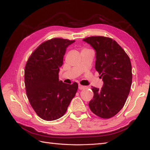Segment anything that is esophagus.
Segmentation results:
<instances>
[{
	"label": "esophagus",
	"instance_id": "1",
	"mask_svg": "<svg viewBox=\"0 0 150 150\" xmlns=\"http://www.w3.org/2000/svg\"><path fill=\"white\" fill-rule=\"evenodd\" d=\"M85 88H86V86H82V85H81V84L79 85V90H84V89H85Z\"/></svg>",
	"mask_w": 150,
	"mask_h": 150
}]
</instances>
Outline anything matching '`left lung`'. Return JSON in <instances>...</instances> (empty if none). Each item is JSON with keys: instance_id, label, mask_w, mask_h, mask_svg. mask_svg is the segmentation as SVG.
I'll use <instances>...</instances> for the list:
<instances>
[{"instance_id": "8db88e82", "label": "left lung", "mask_w": 150, "mask_h": 150, "mask_svg": "<svg viewBox=\"0 0 150 150\" xmlns=\"http://www.w3.org/2000/svg\"><path fill=\"white\" fill-rule=\"evenodd\" d=\"M96 52L95 69L104 82L101 89L92 88L91 111L103 119L115 115L123 108L132 82L131 61L122 47L109 37L93 36L83 39Z\"/></svg>"}]
</instances>
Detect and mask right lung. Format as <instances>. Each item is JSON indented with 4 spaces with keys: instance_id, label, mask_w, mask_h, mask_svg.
I'll use <instances>...</instances> for the list:
<instances>
[{
    "instance_id": "add662e5",
    "label": "right lung",
    "mask_w": 150,
    "mask_h": 150,
    "mask_svg": "<svg viewBox=\"0 0 150 150\" xmlns=\"http://www.w3.org/2000/svg\"><path fill=\"white\" fill-rule=\"evenodd\" d=\"M75 40L61 38L46 40L38 46L25 66L24 83L31 107L45 120L59 119L65 114L78 89L59 80L66 47Z\"/></svg>"
}]
</instances>
